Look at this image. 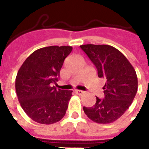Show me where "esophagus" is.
<instances>
[{
  "label": "esophagus",
  "mask_w": 149,
  "mask_h": 149,
  "mask_svg": "<svg viewBox=\"0 0 149 149\" xmlns=\"http://www.w3.org/2000/svg\"><path fill=\"white\" fill-rule=\"evenodd\" d=\"M75 92H76V93H77V95H79V96H82L84 93V91H79V90H77V91H75Z\"/></svg>",
  "instance_id": "34e87169"
}]
</instances>
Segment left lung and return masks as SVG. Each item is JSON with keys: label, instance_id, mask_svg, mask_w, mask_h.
I'll list each match as a JSON object with an SVG mask.
<instances>
[{"label": "left lung", "instance_id": "left-lung-1", "mask_svg": "<svg viewBox=\"0 0 149 149\" xmlns=\"http://www.w3.org/2000/svg\"><path fill=\"white\" fill-rule=\"evenodd\" d=\"M97 70L98 77L106 79L104 98L97 97L91 107H84V113L98 124H110L129 108L138 91V77L127 58L116 48L108 45H80Z\"/></svg>", "mask_w": 149, "mask_h": 149}]
</instances>
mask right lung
I'll use <instances>...</instances> for the list:
<instances>
[{
    "mask_svg": "<svg viewBox=\"0 0 149 149\" xmlns=\"http://www.w3.org/2000/svg\"><path fill=\"white\" fill-rule=\"evenodd\" d=\"M71 46H48L32 52L17 72L15 90L22 109L39 124L51 125L65 116L72 91L56 89L65 58Z\"/></svg>",
    "mask_w": 149,
    "mask_h": 149,
    "instance_id": "right-lung-1",
    "label": "right lung"
}]
</instances>
